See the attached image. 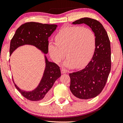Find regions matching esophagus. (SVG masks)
<instances>
[{
  "label": "esophagus",
  "mask_w": 123,
  "mask_h": 123,
  "mask_svg": "<svg viewBox=\"0 0 123 123\" xmlns=\"http://www.w3.org/2000/svg\"><path fill=\"white\" fill-rule=\"evenodd\" d=\"M67 73V70L65 69H63V68H62V69H61V73L65 74V73Z\"/></svg>",
  "instance_id": "obj_1"
}]
</instances>
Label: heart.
I'll list each match as a JSON object with an SVG mask.
<instances>
[{
    "label": "heart",
    "instance_id": "1",
    "mask_svg": "<svg viewBox=\"0 0 123 123\" xmlns=\"http://www.w3.org/2000/svg\"><path fill=\"white\" fill-rule=\"evenodd\" d=\"M56 42L48 44L51 59L58 63L66 56L64 65L79 68L88 63L94 53L96 37L91 29L80 26H66L55 36Z\"/></svg>",
    "mask_w": 123,
    "mask_h": 123
}]
</instances>
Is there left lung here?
Listing matches in <instances>:
<instances>
[{
	"label": "left lung",
	"instance_id": "8db88e82",
	"mask_svg": "<svg viewBox=\"0 0 123 123\" xmlns=\"http://www.w3.org/2000/svg\"><path fill=\"white\" fill-rule=\"evenodd\" d=\"M73 24L87 25L96 37L91 61L83 69L69 74V88L72 94L79 99H91L99 95L106 84L111 67L110 41L103 25L97 20L85 17Z\"/></svg>",
	"mask_w": 123,
	"mask_h": 123
}]
</instances>
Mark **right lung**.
<instances>
[{
	"mask_svg": "<svg viewBox=\"0 0 123 123\" xmlns=\"http://www.w3.org/2000/svg\"><path fill=\"white\" fill-rule=\"evenodd\" d=\"M56 24H42L28 22L17 29L10 42V55L20 46L25 44L36 47L45 54L48 52V38L56 30ZM45 68L38 86L32 91L20 89L14 84L16 88L21 94L31 101H45L50 97V89L54 82L61 76L60 67L48 60L45 55Z\"/></svg>",
	"mask_w": 123,
	"mask_h": 123,
	"instance_id": "obj_1",
	"label": "right lung"
}]
</instances>
